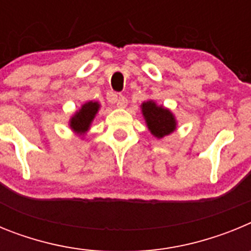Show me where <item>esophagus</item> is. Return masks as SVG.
Instances as JSON below:
<instances>
[{
  "label": "esophagus",
  "instance_id": "obj_1",
  "mask_svg": "<svg viewBox=\"0 0 251 251\" xmlns=\"http://www.w3.org/2000/svg\"><path fill=\"white\" fill-rule=\"evenodd\" d=\"M127 103L128 100L126 97H123V95L121 94L117 97V106H118V108H126V106H127Z\"/></svg>",
  "mask_w": 251,
  "mask_h": 251
}]
</instances>
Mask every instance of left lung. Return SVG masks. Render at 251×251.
I'll list each match as a JSON object with an SVG mask.
<instances>
[{
  "instance_id": "obj_1",
  "label": "left lung",
  "mask_w": 251,
  "mask_h": 251,
  "mask_svg": "<svg viewBox=\"0 0 251 251\" xmlns=\"http://www.w3.org/2000/svg\"><path fill=\"white\" fill-rule=\"evenodd\" d=\"M141 109L148 130L157 139L170 136L177 129L176 117L166 106L158 105L151 99L141 104Z\"/></svg>"
}]
</instances>
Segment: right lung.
<instances>
[{
	"mask_svg": "<svg viewBox=\"0 0 251 251\" xmlns=\"http://www.w3.org/2000/svg\"><path fill=\"white\" fill-rule=\"evenodd\" d=\"M100 109L99 101H86L79 108V110L73 114V117L69 121V127L77 136H84L88 130L90 129L95 115Z\"/></svg>",
	"mask_w": 251,
	"mask_h": 251,
	"instance_id": "1",
	"label": "right lung"
}]
</instances>
